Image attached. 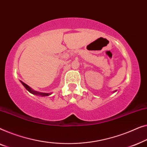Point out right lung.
<instances>
[{"label": "right lung", "instance_id": "1", "mask_svg": "<svg viewBox=\"0 0 147 147\" xmlns=\"http://www.w3.org/2000/svg\"><path fill=\"white\" fill-rule=\"evenodd\" d=\"M22 84L25 86V88L26 90H27L30 92V93L32 94L33 95H34V96H38V97H45V96H50L51 94H52V93H42V92H36V91H33V90L30 88L29 86H28L27 85H26L25 84H24L23 82H22Z\"/></svg>", "mask_w": 147, "mask_h": 147}]
</instances>
